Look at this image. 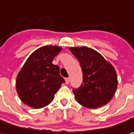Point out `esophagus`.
<instances>
[{"label": "esophagus", "instance_id": "34e87169", "mask_svg": "<svg viewBox=\"0 0 134 134\" xmlns=\"http://www.w3.org/2000/svg\"><path fill=\"white\" fill-rule=\"evenodd\" d=\"M65 82H66V84H69L70 82V78H66L65 79Z\"/></svg>", "mask_w": 134, "mask_h": 134}]
</instances>
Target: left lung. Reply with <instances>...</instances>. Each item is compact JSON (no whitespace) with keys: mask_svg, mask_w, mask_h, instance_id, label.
I'll return each mask as SVG.
<instances>
[{"mask_svg":"<svg viewBox=\"0 0 134 134\" xmlns=\"http://www.w3.org/2000/svg\"><path fill=\"white\" fill-rule=\"evenodd\" d=\"M82 71V83L73 88L79 104L89 109L106 105L113 98L118 85L117 74L113 66L93 49L86 46L70 47Z\"/></svg>","mask_w":134,"mask_h":134,"instance_id":"left-lung-1","label":"left lung"}]
</instances>
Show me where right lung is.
<instances>
[{
    "mask_svg": "<svg viewBox=\"0 0 134 134\" xmlns=\"http://www.w3.org/2000/svg\"><path fill=\"white\" fill-rule=\"evenodd\" d=\"M61 50L56 46H45L27 59L16 78V91L21 100L30 107L40 109L53 100L55 94L65 81L52 61Z\"/></svg>",
    "mask_w": 134,
    "mask_h": 134,
    "instance_id": "1",
    "label": "right lung"
}]
</instances>
